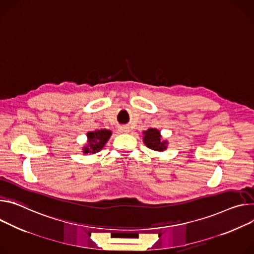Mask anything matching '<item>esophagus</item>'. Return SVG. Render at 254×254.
<instances>
[{
  "instance_id": "34e87169",
  "label": "esophagus",
  "mask_w": 254,
  "mask_h": 254,
  "mask_svg": "<svg viewBox=\"0 0 254 254\" xmlns=\"http://www.w3.org/2000/svg\"><path fill=\"white\" fill-rule=\"evenodd\" d=\"M119 130H120L121 132H128V131H129V129H128L127 127H121L119 128Z\"/></svg>"
}]
</instances>
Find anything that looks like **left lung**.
<instances>
[{"label":"left lung","mask_w":254,"mask_h":254,"mask_svg":"<svg viewBox=\"0 0 254 254\" xmlns=\"http://www.w3.org/2000/svg\"><path fill=\"white\" fill-rule=\"evenodd\" d=\"M143 142L151 150L163 152L167 149L168 141L162 140V135L157 128H149L143 131Z\"/></svg>","instance_id":"8db88e82"}]
</instances>
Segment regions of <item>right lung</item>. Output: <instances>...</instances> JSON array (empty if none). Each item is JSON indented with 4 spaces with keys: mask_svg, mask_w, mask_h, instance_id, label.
Returning a JSON list of instances; mask_svg holds the SVG:
<instances>
[{
    "mask_svg": "<svg viewBox=\"0 0 254 254\" xmlns=\"http://www.w3.org/2000/svg\"><path fill=\"white\" fill-rule=\"evenodd\" d=\"M112 132L109 129L101 128L87 132V143L82 148L84 154H96L100 152L110 139Z\"/></svg>",
    "mask_w": 254,
    "mask_h": 254,
    "instance_id": "1",
    "label": "right lung"
}]
</instances>
